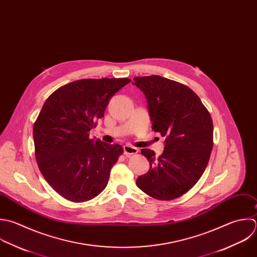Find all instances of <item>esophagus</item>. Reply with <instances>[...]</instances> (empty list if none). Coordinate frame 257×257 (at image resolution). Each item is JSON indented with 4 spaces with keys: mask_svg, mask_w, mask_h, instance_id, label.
<instances>
[{
    "mask_svg": "<svg viewBox=\"0 0 257 257\" xmlns=\"http://www.w3.org/2000/svg\"><path fill=\"white\" fill-rule=\"evenodd\" d=\"M123 150L126 155H132V154H136L138 152V149L131 145H124Z\"/></svg>",
    "mask_w": 257,
    "mask_h": 257,
    "instance_id": "1",
    "label": "esophagus"
}]
</instances>
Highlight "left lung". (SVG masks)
I'll use <instances>...</instances> for the list:
<instances>
[{
	"label": "left lung",
	"mask_w": 257,
	"mask_h": 257,
	"mask_svg": "<svg viewBox=\"0 0 257 257\" xmlns=\"http://www.w3.org/2000/svg\"><path fill=\"white\" fill-rule=\"evenodd\" d=\"M133 84L147 99L152 129L165 137L163 153H141L149 171L137 186L159 200H172L189 191L202 176L213 147V123L200 98L187 86L152 75L135 77Z\"/></svg>",
	"instance_id": "8db88e82"
}]
</instances>
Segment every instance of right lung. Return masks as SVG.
Returning a JSON list of instances; mask_svg holds the SVG:
<instances>
[{"instance_id": "right-lung-1", "label": "right lung", "mask_w": 257, "mask_h": 257, "mask_svg": "<svg viewBox=\"0 0 257 257\" xmlns=\"http://www.w3.org/2000/svg\"><path fill=\"white\" fill-rule=\"evenodd\" d=\"M128 78L83 79L62 86L44 103L33 127L39 169L64 198L84 202L107 186L110 171L122 154L119 144L90 139L111 98Z\"/></svg>"}]
</instances>
